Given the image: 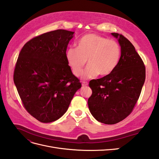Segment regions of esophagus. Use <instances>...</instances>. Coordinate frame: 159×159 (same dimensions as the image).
Masks as SVG:
<instances>
[{
	"mask_svg": "<svg viewBox=\"0 0 159 159\" xmlns=\"http://www.w3.org/2000/svg\"><path fill=\"white\" fill-rule=\"evenodd\" d=\"M88 85V82H83L82 83V86L83 87H86V86Z\"/></svg>",
	"mask_w": 159,
	"mask_h": 159,
	"instance_id": "1",
	"label": "esophagus"
}]
</instances>
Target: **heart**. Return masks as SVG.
<instances>
[{"label": "heart", "instance_id": "b5f03b06", "mask_svg": "<svg viewBox=\"0 0 159 159\" xmlns=\"http://www.w3.org/2000/svg\"><path fill=\"white\" fill-rule=\"evenodd\" d=\"M120 57L121 48L116 41L95 34L84 36L78 41V48L70 47L66 52V60L76 76L82 73L88 60L89 66L82 75L85 80L111 74L117 66Z\"/></svg>", "mask_w": 159, "mask_h": 159}]
</instances>
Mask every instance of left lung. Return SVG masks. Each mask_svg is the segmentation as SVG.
<instances>
[{
  "mask_svg": "<svg viewBox=\"0 0 159 159\" xmlns=\"http://www.w3.org/2000/svg\"><path fill=\"white\" fill-rule=\"evenodd\" d=\"M121 46V57L111 74L89 82L92 95L88 107L93 117L113 125L131 113L145 81V67L134 46L125 37L111 33Z\"/></svg>",
  "mask_w": 159,
  "mask_h": 159,
  "instance_id": "obj_1",
  "label": "left lung"
}]
</instances>
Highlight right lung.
Listing matches in <instances>:
<instances>
[{
    "instance_id": "add662e5",
    "label": "right lung",
    "mask_w": 159,
    "mask_h": 159,
    "mask_svg": "<svg viewBox=\"0 0 159 159\" xmlns=\"http://www.w3.org/2000/svg\"><path fill=\"white\" fill-rule=\"evenodd\" d=\"M74 32L56 30L26 42L19 54L14 82L24 107L42 123L60 119L81 87L66 58Z\"/></svg>"
}]
</instances>
